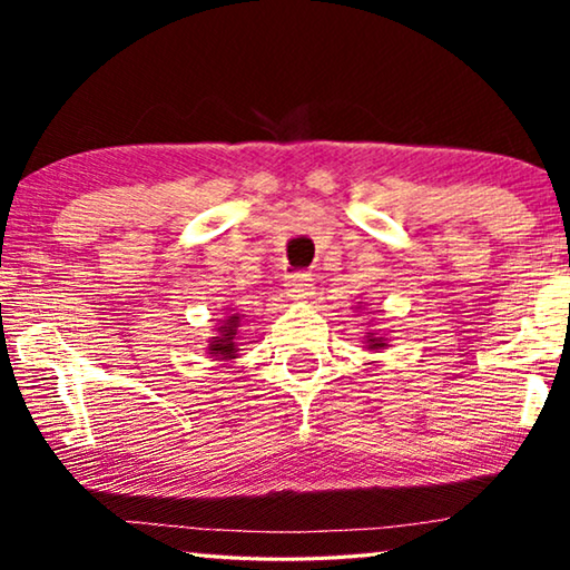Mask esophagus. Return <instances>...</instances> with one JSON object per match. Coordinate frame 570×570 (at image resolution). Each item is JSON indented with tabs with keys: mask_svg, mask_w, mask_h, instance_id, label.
<instances>
[{
	"mask_svg": "<svg viewBox=\"0 0 570 570\" xmlns=\"http://www.w3.org/2000/svg\"><path fill=\"white\" fill-rule=\"evenodd\" d=\"M312 274H304V272H296L286 278V294L292 298H306L312 296Z\"/></svg>",
	"mask_w": 570,
	"mask_h": 570,
	"instance_id": "34e87169",
	"label": "esophagus"
}]
</instances>
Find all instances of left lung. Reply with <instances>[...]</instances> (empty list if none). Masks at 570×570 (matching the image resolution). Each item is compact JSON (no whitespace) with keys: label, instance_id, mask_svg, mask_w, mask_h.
I'll use <instances>...</instances> for the list:
<instances>
[{"label":"left lung","instance_id":"obj_1","mask_svg":"<svg viewBox=\"0 0 570 570\" xmlns=\"http://www.w3.org/2000/svg\"><path fill=\"white\" fill-rule=\"evenodd\" d=\"M370 346H372V350H377V346H382V336H372Z\"/></svg>","mask_w":570,"mask_h":570}]
</instances>
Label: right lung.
Returning <instances> with one entry per match:
<instances>
[{
    "label": "right lung",
    "instance_id": "1",
    "mask_svg": "<svg viewBox=\"0 0 570 570\" xmlns=\"http://www.w3.org/2000/svg\"><path fill=\"white\" fill-rule=\"evenodd\" d=\"M236 326H238V316H230L226 320V326H220V336H216L214 344L208 346L210 354H216L218 360H234L236 356Z\"/></svg>",
    "mask_w": 570,
    "mask_h": 570
}]
</instances>
